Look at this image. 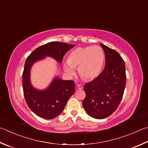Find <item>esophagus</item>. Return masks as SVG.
<instances>
[{
	"mask_svg": "<svg viewBox=\"0 0 148 148\" xmlns=\"http://www.w3.org/2000/svg\"><path fill=\"white\" fill-rule=\"evenodd\" d=\"M77 89L81 90V89H82V88H83V87H82V85H80V84H77Z\"/></svg>",
	"mask_w": 148,
	"mask_h": 148,
	"instance_id": "esophagus-1",
	"label": "esophagus"
}]
</instances>
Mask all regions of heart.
Masks as SVG:
<instances>
[{
    "instance_id": "b5f03b06",
    "label": "heart",
    "mask_w": 148,
    "mask_h": 148,
    "mask_svg": "<svg viewBox=\"0 0 148 148\" xmlns=\"http://www.w3.org/2000/svg\"><path fill=\"white\" fill-rule=\"evenodd\" d=\"M103 62L104 53L100 47H79L70 53L68 61L64 64V69L69 76H73L74 69L78 67L79 76L84 79L90 80L100 74Z\"/></svg>"
}]
</instances>
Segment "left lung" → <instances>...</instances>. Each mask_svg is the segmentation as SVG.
Masks as SVG:
<instances>
[{"instance_id": "1", "label": "left lung", "mask_w": 148, "mask_h": 148, "mask_svg": "<svg viewBox=\"0 0 148 148\" xmlns=\"http://www.w3.org/2000/svg\"><path fill=\"white\" fill-rule=\"evenodd\" d=\"M106 56L103 71L84 85L83 107L91 117L103 119L116 111L123 97L126 83L124 61L116 50L100 43Z\"/></svg>"}]
</instances>
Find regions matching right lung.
Here are the masks:
<instances>
[{"instance_id": "obj_1", "label": "right lung", "mask_w": 148, "mask_h": 148, "mask_svg": "<svg viewBox=\"0 0 148 148\" xmlns=\"http://www.w3.org/2000/svg\"><path fill=\"white\" fill-rule=\"evenodd\" d=\"M74 46L65 42H50L37 48L26 58L23 73L24 96L29 108L37 116L50 120L60 115L74 92L75 83L72 80L65 81L56 77L46 90H38L32 87L29 80L32 65L45 56H50L61 63L63 56Z\"/></svg>"}]
</instances>
